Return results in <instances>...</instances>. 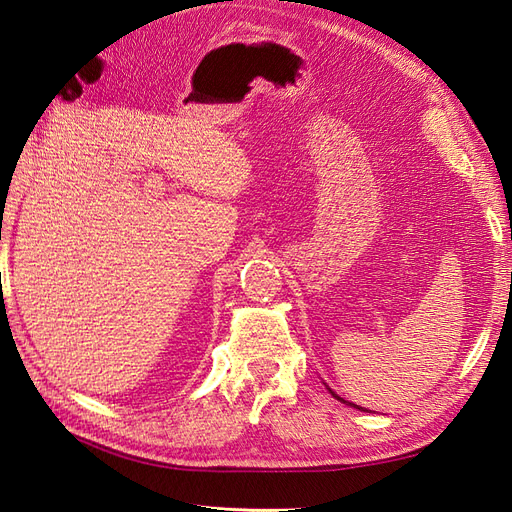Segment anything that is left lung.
Wrapping results in <instances>:
<instances>
[{
    "label": "left lung",
    "instance_id": "left-lung-1",
    "mask_svg": "<svg viewBox=\"0 0 512 512\" xmlns=\"http://www.w3.org/2000/svg\"><path fill=\"white\" fill-rule=\"evenodd\" d=\"M329 391H331V389H329ZM331 393H333V391H331ZM333 395H335V393H333ZM335 397H337L339 401H344V399H342V397H339V395H335ZM344 404H346V401H344ZM352 406H354V404H352ZM356 408H359V406H356ZM359 410H361V408H359Z\"/></svg>",
    "mask_w": 512,
    "mask_h": 512
}]
</instances>
